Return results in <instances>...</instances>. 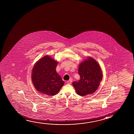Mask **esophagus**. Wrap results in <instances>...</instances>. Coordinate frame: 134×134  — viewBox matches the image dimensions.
Returning <instances> with one entry per match:
<instances>
[{"mask_svg":"<svg viewBox=\"0 0 134 134\" xmlns=\"http://www.w3.org/2000/svg\"><path fill=\"white\" fill-rule=\"evenodd\" d=\"M72 81L71 80H69V81L67 82V83L68 84H71V83H72Z\"/></svg>","mask_w":134,"mask_h":134,"instance_id":"1","label":"esophagus"}]
</instances>
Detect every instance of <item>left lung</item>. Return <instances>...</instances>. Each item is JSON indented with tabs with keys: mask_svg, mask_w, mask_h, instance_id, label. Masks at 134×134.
Here are the masks:
<instances>
[{
	"mask_svg": "<svg viewBox=\"0 0 134 134\" xmlns=\"http://www.w3.org/2000/svg\"><path fill=\"white\" fill-rule=\"evenodd\" d=\"M78 74L80 79L72 84L78 95L84 96L94 92L99 87L103 74L96 60L91 57L80 64Z\"/></svg>",
	"mask_w": 134,
	"mask_h": 134,
	"instance_id": "obj_1",
	"label": "left lung"
}]
</instances>
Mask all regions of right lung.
<instances>
[{"label":"right lung","instance_id":"add662e5","mask_svg":"<svg viewBox=\"0 0 134 134\" xmlns=\"http://www.w3.org/2000/svg\"><path fill=\"white\" fill-rule=\"evenodd\" d=\"M58 62L48 56H45L35 64L31 78L38 91L49 96L58 93L64 82L57 73Z\"/></svg>","mask_w":134,"mask_h":134}]
</instances>
